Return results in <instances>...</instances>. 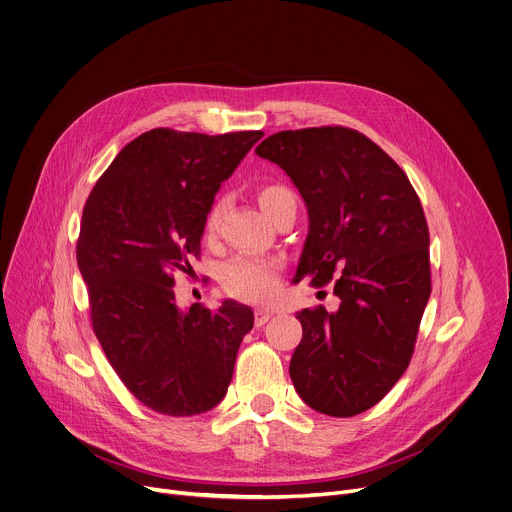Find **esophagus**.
I'll return each mask as SVG.
<instances>
[{"label": "esophagus", "instance_id": "1", "mask_svg": "<svg viewBox=\"0 0 512 512\" xmlns=\"http://www.w3.org/2000/svg\"><path fill=\"white\" fill-rule=\"evenodd\" d=\"M271 317H274V311H269V309H257V311H255V325L261 327V325H265Z\"/></svg>", "mask_w": 512, "mask_h": 512}]
</instances>
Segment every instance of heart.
Segmentation results:
<instances>
[{
  "label": "heart",
  "mask_w": 512,
  "mask_h": 512,
  "mask_svg": "<svg viewBox=\"0 0 512 512\" xmlns=\"http://www.w3.org/2000/svg\"><path fill=\"white\" fill-rule=\"evenodd\" d=\"M257 201L261 210L276 222V218L288 208L292 203H296L294 193L280 183H267L257 189ZM222 212H224V203L218 201L208 212L206 224H203V230H206L208 238H214L220 230L222 222ZM224 290L241 300L249 302H263L269 300L276 294L278 288V263L276 261H265V259H247L241 257L232 261L222 276Z\"/></svg>",
  "instance_id": "b5f03b06"
}]
</instances>
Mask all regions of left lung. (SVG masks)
<instances>
[{"mask_svg": "<svg viewBox=\"0 0 512 512\" xmlns=\"http://www.w3.org/2000/svg\"><path fill=\"white\" fill-rule=\"evenodd\" d=\"M255 152L284 170L309 210L296 280L325 286L338 278L335 313H296L294 389L313 410L352 418L393 389L414 354L430 298L420 197L399 164L356 129L280 131Z\"/></svg>", "mask_w": 512, "mask_h": 512, "instance_id": "1", "label": "left lung"}]
</instances>
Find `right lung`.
I'll list each match as a JSON object with an SVG mask.
<instances>
[{
  "label": "right lung",
  "instance_id": "1",
  "mask_svg": "<svg viewBox=\"0 0 512 512\" xmlns=\"http://www.w3.org/2000/svg\"><path fill=\"white\" fill-rule=\"evenodd\" d=\"M263 131L158 127L129 142L90 191L78 236L92 329L135 399L164 416L216 407L253 329L249 306L181 311L175 276L199 257L214 195Z\"/></svg>",
  "mask_w": 512,
  "mask_h": 512
}]
</instances>
